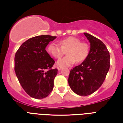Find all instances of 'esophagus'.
<instances>
[{"label":"esophagus","mask_w":123,"mask_h":123,"mask_svg":"<svg viewBox=\"0 0 123 123\" xmlns=\"http://www.w3.org/2000/svg\"><path fill=\"white\" fill-rule=\"evenodd\" d=\"M62 68L61 67H57V69L59 70H61Z\"/></svg>","instance_id":"esophagus-1"}]
</instances>
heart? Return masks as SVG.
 <instances>
[{
    "label": "heart",
    "mask_w": 123,
    "mask_h": 123,
    "mask_svg": "<svg viewBox=\"0 0 123 123\" xmlns=\"http://www.w3.org/2000/svg\"><path fill=\"white\" fill-rule=\"evenodd\" d=\"M59 44L51 43L49 44L47 51L51 56L55 59H59L67 51V56L59 59L56 62V66L69 67L77 61L81 63L85 61L90 55V47L88 43L82 42L79 38L75 37H68L61 40Z\"/></svg>",
    "instance_id": "b5f03b06"
}]
</instances>
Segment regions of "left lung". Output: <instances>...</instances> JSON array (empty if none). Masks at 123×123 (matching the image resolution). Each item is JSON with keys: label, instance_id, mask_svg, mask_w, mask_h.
Segmentation results:
<instances>
[{"label": "left lung", "instance_id": "left-lung-1", "mask_svg": "<svg viewBox=\"0 0 123 123\" xmlns=\"http://www.w3.org/2000/svg\"><path fill=\"white\" fill-rule=\"evenodd\" d=\"M84 33L90 43V55L85 61L70 71L68 84L76 94L86 96L102 85L110 67V55L101 41L89 33Z\"/></svg>", "mask_w": 123, "mask_h": 123}]
</instances>
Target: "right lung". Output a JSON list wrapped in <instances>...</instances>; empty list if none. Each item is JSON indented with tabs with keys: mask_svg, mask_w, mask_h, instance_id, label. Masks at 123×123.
I'll list each match as a JSON object with an SVG mask.
<instances>
[{
	"mask_svg": "<svg viewBox=\"0 0 123 123\" xmlns=\"http://www.w3.org/2000/svg\"><path fill=\"white\" fill-rule=\"evenodd\" d=\"M55 36L42 35L25 41L16 53L14 70L19 82L30 97L43 99L52 92L58 70L45 48Z\"/></svg>",
	"mask_w": 123,
	"mask_h": 123,
	"instance_id": "add662e5",
	"label": "right lung"
}]
</instances>
